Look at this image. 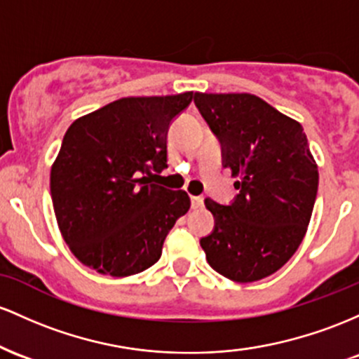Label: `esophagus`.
<instances>
[{
	"instance_id": "obj_1",
	"label": "esophagus",
	"mask_w": 359,
	"mask_h": 359,
	"mask_svg": "<svg viewBox=\"0 0 359 359\" xmlns=\"http://www.w3.org/2000/svg\"><path fill=\"white\" fill-rule=\"evenodd\" d=\"M190 200H191V208H200L201 205H203V198H201V196H190Z\"/></svg>"
}]
</instances>
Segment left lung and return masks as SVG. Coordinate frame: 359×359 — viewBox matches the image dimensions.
<instances>
[{
  "label": "left lung",
  "instance_id": "obj_1",
  "mask_svg": "<svg viewBox=\"0 0 359 359\" xmlns=\"http://www.w3.org/2000/svg\"><path fill=\"white\" fill-rule=\"evenodd\" d=\"M195 103L222 142L224 166L239 180L229 207L205 198L215 229L200 245L229 280H263L295 255L307 233L319 187L307 135L297 120L251 93L196 91Z\"/></svg>",
  "mask_w": 359,
  "mask_h": 359
}]
</instances>
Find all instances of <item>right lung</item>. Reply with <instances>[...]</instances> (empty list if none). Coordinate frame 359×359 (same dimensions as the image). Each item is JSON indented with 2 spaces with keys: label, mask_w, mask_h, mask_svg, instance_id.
<instances>
[{
  "label": "right lung",
  "mask_w": 359,
  "mask_h": 359,
  "mask_svg": "<svg viewBox=\"0 0 359 359\" xmlns=\"http://www.w3.org/2000/svg\"><path fill=\"white\" fill-rule=\"evenodd\" d=\"M193 91L127 96L79 116L50 168L62 239L84 266L130 276L156 263L168 232L190 210L183 190L152 184L168 168V128Z\"/></svg>",
  "instance_id": "add662e5"
}]
</instances>
